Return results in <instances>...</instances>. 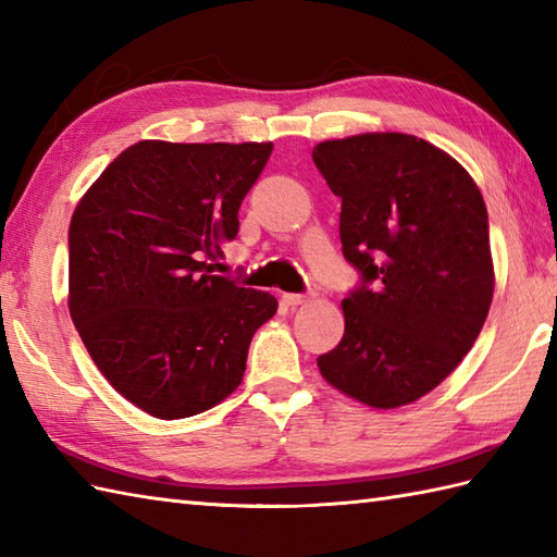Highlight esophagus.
<instances>
[{
	"mask_svg": "<svg viewBox=\"0 0 557 557\" xmlns=\"http://www.w3.org/2000/svg\"><path fill=\"white\" fill-rule=\"evenodd\" d=\"M306 299H309V297H306V294H285V301H287L289 306H299V304H304Z\"/></svg>",
	"mask_w": 557,
	"mask_h": 557,
	"instance_id": "obj_1",
	"label": "esophagus"
}]
</instances>
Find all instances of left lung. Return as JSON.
Returning <instances> with one entry per match:
<instances>
[{
    "label": "left lung",
    "instance_id": "8db88e82",
    "mask_svg": "<svg viewBox=\"0 0 557 557\" xmlns=\"http://www.w3.org/2000/svg\"><path fill=\"white\" fill-rule=\"evenodd\" d=\"M313 162L342 198V253L361 277L318 369L369 407L409 405L457 369L488 315L486 203L457 160L417 136L325 140Z\"/></svg>",
    "mask_w": 557,
    "mask_h": 557
}]
</instances>
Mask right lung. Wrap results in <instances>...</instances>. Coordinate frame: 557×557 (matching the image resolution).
Here are the masks:
<instances>
[{
	"label": "right lung",
	"mask_w": 557,
	"mask_h": 557,
	"mask_svg": "<svg viewBox=\"0 0 557 557\" xmlns=\"http://www.w3.org/2000/svg\"><path fill=\"white\" fill-rule=\"evenodd\" d=\"M272 144L140 140L108 164L69 224V313L116 393L186 419L239 387L268 292L210 275Z\"/></svg>",
	"instance_id": "obj_1"
}]
</instances>
